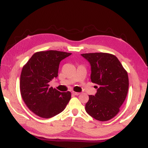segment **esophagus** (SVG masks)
I'll use <instances>...</instances> for the list:
<instances>
[{"instance_id":"obj_1","label":"esophagus","mask_w":148,"mask_h":148,"mask_svg":"<svg viewBox=\"0 0 148 148\" xmlns=\"http://www.w3.org/2000/svg\"><path fill=\"white\" fill-rule=\"evenodd\" d=\"M72 94L74 95H80V92H72Z\"/></svg>"}]
</instances>
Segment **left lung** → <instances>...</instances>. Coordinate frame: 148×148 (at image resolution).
I'll list each match as a JSON object with an SVG mask.
<instances>
[{"instance_id": "8db88e82", "label": "left lung", "mask_w": 148, "mask_h": 148, "mask_svg": "<svg viewBox=\"0 0 148 148\" xmlns=\"http://www.w3.org/2000/svg\"><path fill=\"white\" fill-rule=\"evenodd\" d=\"M91 66V81L98 85L95 95H89L86 111L99 121H108L120 111L128 92L127 71L113 54L90 53L81 54Z\"/></svg>"}]
</instances>
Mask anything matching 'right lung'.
Here are the masks:
<instances>
[{
    "mask_svg": "<svg viewBox=\"0 0 148 148\" xmlns=\"http://www.w3.org/2000/svg\"><path fill=\"white\" fill-rule=\"evenodd\" d=\"M71 54L53 50L37 52L22 68V99L30 111L41 118H50L61 113L71 99L70 92H60L49 85L58 76L60 61Z\"/></svg>",
    "mask_w": 148,
    "mask_h": 148,
    "instance_id": "add662e5",
    "label": "right lung"
}]
</instances>
